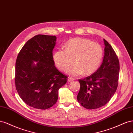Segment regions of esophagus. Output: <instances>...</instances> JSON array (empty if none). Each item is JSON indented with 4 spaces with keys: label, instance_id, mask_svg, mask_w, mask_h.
<instances>
[{
    "label": "esophagus",
    "instance_id": "1",
    "mask_svg": "<svg viewBox=\"0 0 133 133\" xmlns=\"http://www.w3.org/2000/svg\"><path fill=\"white\" fill-rule=\"evenodd\" d=\"M74 80V78H71V77H69L68 78V79H67V81H68V82H71V81H73Z\"/></svg>",
    "mask_w": 133,
    "mask_h": 133
}]
</instances>
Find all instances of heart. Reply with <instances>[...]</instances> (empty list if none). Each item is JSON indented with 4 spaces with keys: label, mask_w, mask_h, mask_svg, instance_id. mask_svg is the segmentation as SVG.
I'll list each match as a JSON object with an SVG mask.
<instances>
[{
    "label": "heart",
    "mask_w": 133,
    "mask_h": 133,
    "mask_svg": "<svg viewBox=\"0 0 133 133\" xmlns=\"http://www.w3.org/2000/svg\"><path fill=\"white\" fill-rule=\"evenodd\" d=\"M103 57V51L99 44L89 39L75 38L68 41L65 50L59 49L53 55L56 67L61 71L66 70L72 64L67 72L74 76L84 73L89 75L94 73L99 67Z\"/></svg>",
    "instance_id": "heart-1"
}]
</instances>
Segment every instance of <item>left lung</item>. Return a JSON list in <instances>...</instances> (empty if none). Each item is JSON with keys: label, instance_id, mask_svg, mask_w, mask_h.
<instances>
[{"label": "left lung", "instance_id": "1", "mask_svg": "<svg viewBox=\"0 0 133 133\" xmlns=\"http://www.w3.org/2000/svg\"><path fill=\"white\" fill-rule=\"evenodd\" d=\"M103 61L95 72L83 79H78L80 89L77 101L88 109L99 108L107 104L115 93L118 85L120 66L115 51L104 39Z\"/></svg>", "mask_w": 133, "mask_h": 133}]
</instances>
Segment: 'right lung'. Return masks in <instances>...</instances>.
<instances>
[{
    "instance_id": "right-lung-1",
    "label": "right lung",
    "mask_w": 133,
    "mask_h": 133,
    "mask_svg": "<svg viewBox=\"0 0 133 133\" xmlns=\"http://www.w3.org/2000/svg\"><path fill=\"white\" fill-rule=\"evenodd\" d=\"M56 39L55 36H35L26 42L18 55L16 89L22 100L32 108L45 110L54 106L58 90L67 81L53 60Z\"/></svg>"
}]
</instances>
